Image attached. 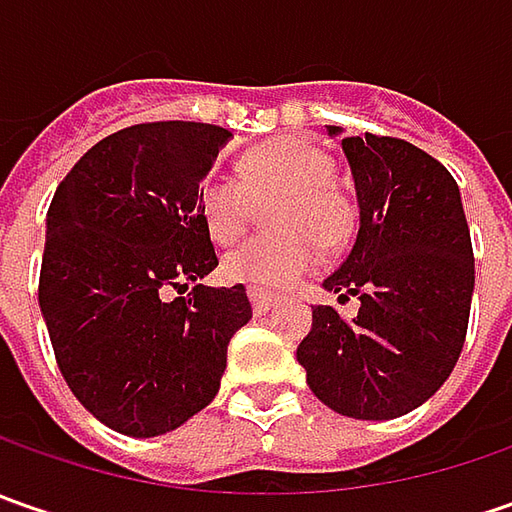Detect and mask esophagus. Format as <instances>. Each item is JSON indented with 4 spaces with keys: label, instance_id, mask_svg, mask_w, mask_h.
I'll list each match as a JSON object with an SVG mask.
<instances>
[{
    "label": "esophagus",
    "instance_id": "34e87169",
    "mask_svg": "<svg viewBox=\"0 0 512 512\" xmlns=\"http://www.w3.org/2000/svg\"><path fill=\"white\" fill-rule=\"evenodd\" d=\"M247 296H250V305H253V313H256V316L267 313L270 307L279 302L273 293H265V290H259V287H250V290H247Z\"/></svg>",
    "mask_w": 512,
    "mask_h": 512
}]
</instances>
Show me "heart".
<instances>
[{"mask_svg": "<svg viewBox=\"0 0 512 512\" xmlns=\"http://www.w3.org/2000/svg\"><path fill=\"white\" fill-rule=\"evenodd\" d=\"M333 176V156L305 139H276L245 153L239 179L210 176L202 187V216L219 245L239 239L256 205L276 199L267 210V227L276 233L230 250L222 259L225 279L259 290L290 287L313 270L319 245H342L356 222V207Z\"/></svg>", "mask_w": 512, "mask_h": 512, "instance_id": "b5f03b06", "label": "heart"}]
</instances>
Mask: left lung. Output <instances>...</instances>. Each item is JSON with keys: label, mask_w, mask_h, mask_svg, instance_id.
Here are the masks:
<instances>
[{"label": "left lung", "mask_w": 512, "mask_h": 512, "mask_svg": "<svg viewBox=\"0 0 512 512\" xmlns=\"http://www.w3.org/2000/svg\"><path fill=\"white\" fill-rule=\"evenodd\" d=\"M330 133H339L330 128ZM362 225L325 287L359 316L313 307L296 359L310 390L350 419H396L427 402L459 362L476 282L459 185L396 136H344Z\"/></svg>", "instance_id": "left-lung-1"}]
</instances>
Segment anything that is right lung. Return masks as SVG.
<instances>
[{"label": "right lung", "instance_id": "add662e5", "mask_svg": "<svg viewBox=\"0 0 512 512\" xmlns=\"http://www.w3.org/2000/svg\"><path fill=\"white\" fill-rule=\"evenodd\" d=\"M227 136L179 119L116 130L50 202L39 307L73 396L116 433L162 436L210 404L253 316L242 285L165 299L219 265L202 179Z\"/></svg>", "mask_w": 512, "mask_h": 512}]
</instances>
